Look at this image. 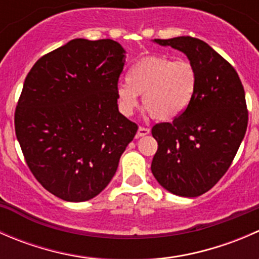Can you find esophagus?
<instances>
[{
    "label": "esophagus",
    "instance_id": "1",
    "mask_svg": "<svg viewBox=\"0 0 259 259\" xmlns=\"http://www.w3.org/2000/svg\"><path fill=\"white\" fill-rule=\"evenodd\" d=\"M149 133H150V129H149V127L139 126V129H138V133H137V137L138 138L145 137V135H148Z\"/></svg>",
    "mask_w": 259,
    "mask_h": 259
}]
</instances>
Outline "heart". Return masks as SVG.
I'll use <instances>...</instances> for the list:
<instances>
[{"label": "heart", "instance_id": "heart-1", "mask_svg": "<svg viewBox=\"0 0 259 259\" xmlns=\"http://www.w3.org/2000/svg\"><path fill=\"white\" fill-rule=\"evenodd\" d=\"M126 83L116 88L117 106L121 114H134L142 95L143 105L160 121L177 119L189 108L195 95L198 75L188 60L146 56L135 62L126 74Z\"/></svg>", "mask_w": 259, "mask_h": 259}]
</instances>
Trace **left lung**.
I'll list each match as a JSON object with an SVG mask.
<instances>
[{
	"mask_svg": "<svg viewBox=\"0 0 259 259\" xmlns=\"http://www.w3.org/2000/svg\"><path fill=\"white\" fill-rule=\"evenodd\" d=\"M154 42L184 52L197 70L198 85L184 113L151 129L158 142L151 173L168 192L198 197L226 174L244 138V89L234 67L204 41L180 36Z\"/></svg>",
	"mask_w": 259,
	"mask_h": 259,
	"instance_id": "obj_1",
	"label": "left lung"
}]
</instances>
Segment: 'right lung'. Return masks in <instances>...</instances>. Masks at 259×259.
<instances>
[{"label":"right lung","instance_id":"obj_1","mask_svg":"<svg viewBox=\"0 0 259 259\" xmlns=\"http://www.w3.org/2000/svg\"><path fill=\"white\" fill-rule=\"evenodd\" d=\"M125 50L110 38H75L44 55L27 74L15 132L31 173L66 202L103 192L138 125L119 113Z\"/></svg>","mask_w":259,"mask_h":259}]
</instances>
